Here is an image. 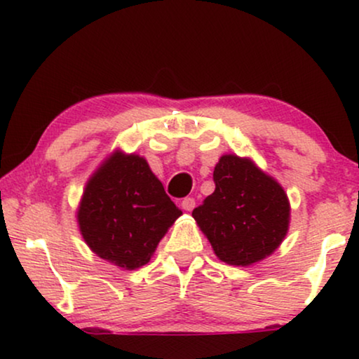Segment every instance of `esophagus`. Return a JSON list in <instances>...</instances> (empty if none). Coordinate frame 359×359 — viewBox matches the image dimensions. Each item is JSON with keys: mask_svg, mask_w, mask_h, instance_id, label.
Returning a JSON list of instances; mask_svg holds the SVG:
<instances>
[{"mask_svg": "<svg viewBox=\"0 0 359 359\" xmlns=\"http://www.w3.org/2000/svg\"><path fill=\"white\" fill-rule=\"evenodd\" d=\"M194 205H196L194 198H184L183 201H181V208H183L184 210H188V212L194 209Z\"/></svg>", "mask_w": 359, "mask_h": 359, "instance_id": "esophagus-1", "label": "esophagus"}]
</instances>
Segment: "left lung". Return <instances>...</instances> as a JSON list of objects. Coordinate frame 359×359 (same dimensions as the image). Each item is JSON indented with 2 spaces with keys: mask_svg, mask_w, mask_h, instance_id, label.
<instances>
[{
  "mask_svg": "<svg viewBox=\"0 0 359 359\" xmlns=\"http://www.w3.org/2000/svg\"><path fill=\"white\" fill-rule=\"evenodd\" d=\"M215 191L193 217L220 262L250 266L286 238L291 204L286 191L248 156L225 154L214 168Z\"/></svg>",
  "mask_w": 359,
  "mask_h": 359,
  "instance_id": "8db88e82",
  "label": "left lung"
}]
</instances>
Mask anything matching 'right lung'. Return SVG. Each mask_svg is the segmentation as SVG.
I'll return each instance as SVG.
<instances>
[{"instance_id": "obj_1", "label": "right lung", "mask_w": 359, "mask_h": 359, "mask_svg": "<svg viewBox=\"0 0 359 359\" xmlns=\"http://www.w3.org/2000/svg\"><path fill=\"white\" fill-rule=\"evenodd\" d=\"M181 214L144 156L117 149L86 181L76 222L93 253L132 271L150 262Z\"/></svg>"}]
</instances>
